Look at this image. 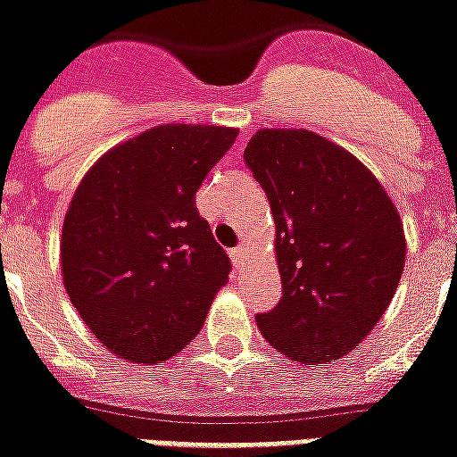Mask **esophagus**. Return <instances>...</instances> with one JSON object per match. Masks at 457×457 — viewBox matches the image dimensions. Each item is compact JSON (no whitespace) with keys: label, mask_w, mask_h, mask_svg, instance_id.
I'll use <instances>...</instances> for the list:
<instances>
[{"label":"esophagus","mask_w":457,"mask_h":457,"mask_svg":"<svg viewBox=\"0 0 457 457\" xmlns=\"http://www.w3.org/2000/svg\"><path fill=\"white\" fill-rule=\"evenodd\" d=\"M229 258H232V262H235L237 267H241L244 262H246V248L244 246H237L229 251Z\"/></svg>","instance_id":"esophagus-1"}]
</instances>
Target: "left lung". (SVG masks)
Returning a JSON list of instances; mask_svg holds the SVG:
<instances>
[{
    "mask_svg": "<svg viewBox=\"0 0 457 457\" xmlns=\"http://www.w3.org/2000/svg\"><path fill=\"white\" fill-rule=\"evenodd\" d=\"M244 159L270 199L284 291L255 317L258 328L291 361L345 357L376 328L402 279L399 211L354 154L307 129H261Z\"/></svg>",
    "mask_w": 457,
    "mask_h": 457,
    "instance_id": "1",
    "label": "left lung"
}]
</instances>
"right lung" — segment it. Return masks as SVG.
Listing matches in <instances>:
<instances>
[{
    "label": "right lung",
    "instance_id": "right-lung-1",
    "mask_svg": "<svg viewBox=\"0 0 457 457\" xmlns=\"http://www.w3.org/2000/svg\"><path fill=\"white\" fill-rule=\"evenodd\" d=\"M237 129L164 124L114 145L87 170L62 220V287L120 359L162 363L192 343L229 258L195 195Z\"/></svg>",
    "mask_w": 457,
    "mask_h": 457
}]
</instances>
